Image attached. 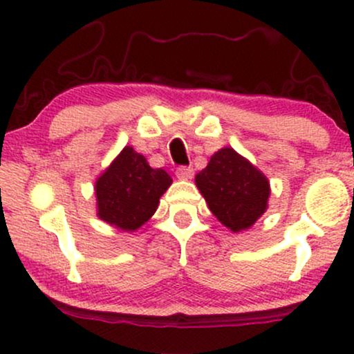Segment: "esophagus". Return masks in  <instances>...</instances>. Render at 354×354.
<instances>
[{
  "label": "esophagus",
  "mask_w": 354,
  "mask_h": 354,
  "mask_svg": "<svg viewBox=\"0 0 354 354\" xmlns=\"http://www.w3.org/2000/svg\"><path fill=\"white\" fill-rule=\"evenodd\" d=\"M194 174V169L191 168V166H180V168H176V176L180 178V180H191Z\"/></svg>",
  "instance_id": "1"
}]
</instances>
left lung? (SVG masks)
<instances>
[{"label":"left lung","mask_w":354,"mask_h":354,"mask_svg":"<svg viewBox=\"0 0 354 354\" xmlns=\"http://www.w3.org/2000/svg\"><path fill=\"white\" fill-rule=\"evenodd\" d=\"M194 181L211 213L234 233L251 228L268 208L270 181L233 148L214 153Z\"/></svg>","instance_id":"left-lung-1"}]
</instances>
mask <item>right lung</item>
Instances as JSON below:
<instances>
[{
	"mask_svg": "<svg viewBox=\"0 0 354 354\" xmlns=\"http://www.w3.org/2000/svg\"><path fill=\"white\" fill-rule=\"evenodd\" d=\"M171 183L165 169L151 168L143 154L124 146L96 180L98 216L118 230L136 231L153 216Z\"/></svg>",
	"mask_w": 354,
	"mask_h": 354,
	"instance_id": "obj_1",
	"label": "right lung"
}]
</instances>
